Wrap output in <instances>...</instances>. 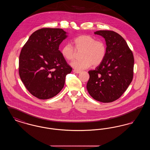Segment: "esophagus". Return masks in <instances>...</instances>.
I'll list each match as a JSON object with an SVG mask.
<instances>
[{"label": "esophagus", "instance_id": "esophagus-1", "mask_svg": "<svg viewBox=\"0 0 150 150\" xmlns=\"http://www.w3.org/2000/svg\"><path fill=\"white\" fill-rule=\"evenodd\" d=\"M73 72L74 73H76V74H79V73L81 72V71H78V70H74Z\"/></svg>", "mask_w": 150, "mask_h": 150}]
</instances>
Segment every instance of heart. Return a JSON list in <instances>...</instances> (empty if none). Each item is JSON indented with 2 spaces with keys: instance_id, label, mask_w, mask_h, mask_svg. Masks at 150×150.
<instances>
[{
  "instance_id": "obj_1",
  "label": "heart",
  "mask_w": 150,
  "mask_h": 150,
  "mask_svg": "<svg viewBox=\"0 0 150 150\" xmlns=\"http://www.w3.org/2000/svg\"><path fill=\"white\" fill-rule=\"evenodd\" d=\"M74 47L71 44L67 43L62 47L61 53L66 60L72 61L76 55V51L80 52L81 59L75 60L70 64L76 70L81 71L93 66L100 65L103 61L106 54V46L104 42L96 40L91 35L79 36L74 39Z\"/></svg>"
}]
</instances>
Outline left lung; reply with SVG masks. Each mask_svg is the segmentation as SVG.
Masks as SVG:
<instances>
[{"instance_id": "left-lung-1", "label": "left lung", "mask_w": 150, "mask_h": 150, "mask_svg": "<svg viewBox=\"0 0 150 150\" xmlns=\"http://www.w3.org/2000/svg\"><path fill=\"white\" fill-rule=\"evenodd\" d=\"M94 34L105 38L106 54L95 70L88 71L89 79L86 88L94 100L103 103L112 102L121 97L132 81L133 54L126 41L117 33L100 30Z\"/></svg>"}]
</instances>
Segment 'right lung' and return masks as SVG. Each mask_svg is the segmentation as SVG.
Returning <instances> with one entry per match:
<instances>
[{"label": "right lung", "instance_id": "right-lung-1", "mask_svg": "<svg viewBox=\"0 0 150 150\" xmlns=\"http://www.w3.org/2000/svg\"><path fill=\"white\" fill-rule=\"evenodd\" d=\"M62 29L43 28L29 37L19 57V75L29 92L40 100L50 99L62 89L72 71L59 46L67 35Z\"/></svg>", "mask_w": 150, "mask_h": 150}]
</instances>
